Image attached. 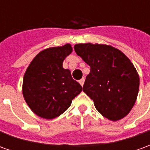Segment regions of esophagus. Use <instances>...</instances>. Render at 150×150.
Here are the masks:
<instances>
[{"label": "esophagus", "instance_id": "1", "mask_svg": "<svg viewBox=\"0 0 150 150\" xmlns=\"http://www.w3.org/2000/svg\"><path fill=\"white\" fill-rule=\"evenodd\" d=\"M84 81H85V79H84V78H82L81 79H80V80H79V83H80V85H81L82 87H83V83H84Z\"/></svg>", "mask_w": 150, "mask_h": 150}]
</instances>
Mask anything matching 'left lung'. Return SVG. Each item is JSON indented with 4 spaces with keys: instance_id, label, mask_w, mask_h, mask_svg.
<instances>
[{
    "instance_id": "obj_1",
    "label": "left lung",
    "mask_w": 150,
    "mask_h": 150,
    "mask_svg": "<svg viewBox=\"0 0 150 150\" xmlns=\"http://www.w3.org/2000/svg\"><path fill=\"white\" fill-rule=\"evenodd\" d=\"M76 54L90 66L83 91L94 101L98 112L110 120L127 116L135 104L139 75L120 50L102 44H76Z\"/></svg>"
}]
</instances>
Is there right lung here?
<instances>
[{
    "label": "right lung",
    "mask_w": 150,
    "mask_h": 150,
    "mask_svg": "<svg viewBox=\"0 0 150 150\" xmlns=\"http://www.w3.org/2000/svg\"><path fill=\"white\" fill-rule=\"evenodd\" d=\"M72 52L70 44L51 47L38 53L25 73L22 93L28 106L36 115L54 119L68 108L82 91L71 71L62 67Z\"/></svg>",
    "instance_id": "1"
}]
</instances>
